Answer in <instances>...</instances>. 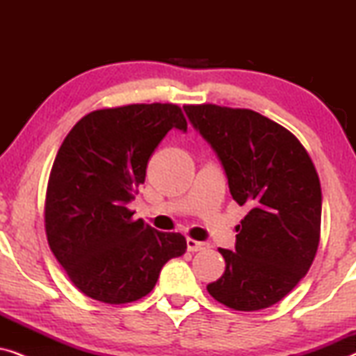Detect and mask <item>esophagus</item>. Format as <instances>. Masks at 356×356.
<instances>
[{
	"label": "esophagus",
	"instance_id": "1",
	"mask_svg": "<svg viewBox=\"0 0 356 356\" xmlns=\"http://www.w3.org/2000/svg\"><path fill=\"white\" fill-rule=\"evenodd\" d=\"M186 246H188V251H191V252L202 251V250H206V248H209L207 243L196 241V240H193V238H188V240H186Z\"/></svg>",
	"mask_w": 356,
	"mask_h": 356
}]
</instances>
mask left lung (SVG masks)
<instances>
[{
  "label": "left lung",
  "instance_id": "8db88e82",
  "mask_svg": "<svg viewBox=\"0 0 356 356\" xmlns=\"http://www.w3.org/2000/svg\"><path fill=\"white\" fill-rule=\"evenodd\" d=\"M223 165L232 197L250 212L235 251L218 250L225 272L207 291L236 311L269 308L313 264L321 236V183L298 139L257 111L212 104L183 106Z\"/></svg>",
  "mask_w": 356,
  "mask_h": 356
}]
</instances>
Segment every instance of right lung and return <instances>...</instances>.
<instances>
[{
	"mask_svg": "<svg viewBox=\"0 0 356 356\" xmlns=\"http://www.w3.org/2000/svg\"><path fill=\"white\" fill-rule=\"evenodd\" d=\"M172 128L188 129L173 104L95 110L77 121L58 150L45 199L48 245L92 300H140L152 291L165 262L186 251L183 235L133 220L128 209L150 155Z\"/></svg>",
	"mask_w": 356,
	"mask_h": 356,
	"instance_id": "1",
	"label": "right lung"
}]
</instances>
